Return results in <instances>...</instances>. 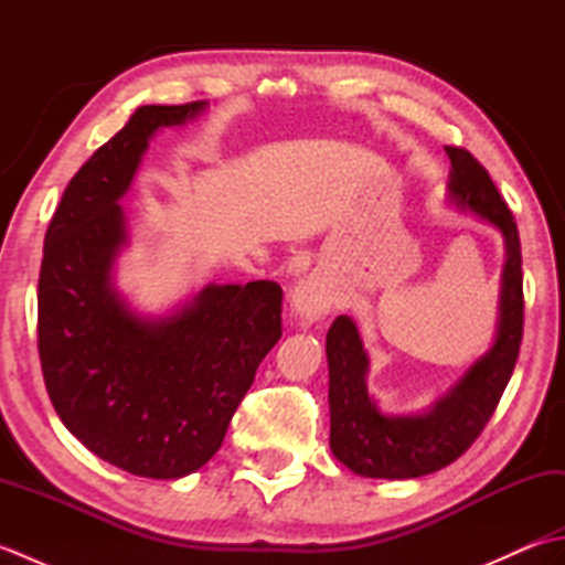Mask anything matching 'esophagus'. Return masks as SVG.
I'll list each match as a JSON object with an SVG mask.
<instances>
[{
  "instance_id": "esophagus-1",
  "label": "esophagus",
  "mask_w": 565,
  "mask_h": 565,
  "mask_svg": "<svg viewBox=\"0 0 565 565\" xmlns=\"http://www.w3.org/2000/svg\"><path fill=\"white\" fill-rule=\"evenodd\" d=\"M296 313L306 320H318L322 313H328L330 296L318 281H306L294 294Z\"/></svg>"
}]
</instances>
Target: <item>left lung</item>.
Wrapping results in <instances>:
<instances>
[{
  "label": "left lung",
  "mask_w": 565,
  "mask_h": 565,
  "mask_svg": "<svg viewBox=\"0 0 565 565\" xmlns=\"http://www.w3.org/2000/svg\"><path fill=\"white\" fill-rule=\"evenodd\" d=\"M449 191L505 235L498 340L466 371L447 398L413 417L381 415L366 393V354L354 322L340 316L328 332L330 366V447L338 459L366 478H417L454 463L481 437L518 364L524 330L522 247L514 215L486 167L459 146H447Z\"/></svg>",
  "instance_id": "obj_1"
}]
</instances>
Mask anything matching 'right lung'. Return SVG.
Masks as SVG:
<instances>
[{
	"label": "right lung",
	"mask_w": 565,
	"mask_h": 565,
	"mask_svg": "<svg viewBox=\"0 0 565 565\" xmlns=\"http://www.w3.org/2000/svg\"><path fill=\"white\" fill-rule=\"evenodd\" d=\"M203 102L140 106L70 179L45 231L39 276V356L63 425L99 459L146 478L194 473L281 338L274 281L209 286L182 313L142 320L111 289L126 239L118 199L160 126Z\"/></svg>",
	"instance_id": "add662e5"
}]
</instances>
